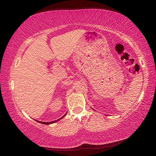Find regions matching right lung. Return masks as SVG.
I'll use <instances>...</instances> for the list:
<instances>
[{
	"label": "right lung",
	"mask_w": 156,
	"mask_h": 156,
	"mask_svg": "<svg viewBox=\"0 0 156 156\" xmlns=\"http://www.w3.org/2000/svg\"><path fill=\"white\" fill-rule=\"evenodd\" d=\"M67 113H66V114L63 116H62L60 118V119H58V120H55V121H53V122H40V121H38V120H36V122H39V123H41V124H45V125H49V124H53V123H55V122H57V121H58V120H61L62 119L63 117H64L65 116H66V115Z\"/></svg>",
	"instance_id": "1"
}]
</instances>
